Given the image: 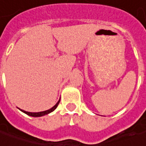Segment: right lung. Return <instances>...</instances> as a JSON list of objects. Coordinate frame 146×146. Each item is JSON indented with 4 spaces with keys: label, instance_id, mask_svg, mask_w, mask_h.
Wrapping results in <instances>:
<instances>
[{
    "label": "right lung",
    "instance_id": "add662e5",
    "mask_svg": "<svg viewBox=\"0 0 146 146\" xmlns=\"http://www.w3.org/2000/svg\"><path fill=\"white\" fill-rule=\"evenodd\" d=\"M59 102H60V100L56 103L55 106H54V107H52V108H50V109H48L47 111H40V112H29V111H23L21 110L23 112H25V114H27V115H29L30 116H35V117H38V116H44V115H47L48 113H50V112H52L53 111H54L57 107H58V103H59Z\"/></svg>",
    "mask_w": 146,
    "mask_h": 146
}]
</instances>
